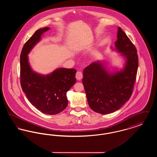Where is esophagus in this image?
Returning <instances> with one entry per match:
<instances>
[{"label": "esophagus", "instance_id": "34e87169", "mask_svg": "<svg viewBox=\"0 0 157 157\" xmlns=\"http://www.w3.org/2000/svg\"><path fill=\"white\" fill-rule=\"evenodd\" d=\"M83 77V75L81 71H78L76 74V78L78 80H81Z\"/></svg>", "mask_w": 157, "mask_h": 157}]
</instances>
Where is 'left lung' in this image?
Returning a JSON list of instances; mask_svg holds the SVG:
<instances>
[{
    "label": "left lung",
    "instance_id": "1",
    "mask_svg": "<svg viewBox=\"0 0 157 157\" xmlns=\"http://www.w3.org/2000/svg\"><path fill=\"white\" fill-rule=\"evenodd\" d=\"M116 49L126 58L124 68L116 73L108 72L100 62H93L83 70L82 83L90 108L95 112H115L131 97L136 81L138 57L134 45L118 28Z\"/></svg>",
    "mask_w": 157,
    "mask_h": 157
}]
</instances>
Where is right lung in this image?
<instances>
[{"mask_svg": "<svg viewBox=\"0 0 157 157\" xmlns=\"http://www.w3.org/2000/svg\"><path fill=\"white\" fill-rule=\"evenodd\" d=\"M49 28L36 30L25 44L21 53V85L30 103L40 112L55 115L63 111L68 101L67 93L76 82L75 69L59 68L47 75L33 72L28 54Z\"/></svg>", "mask_w": 157, "mask_h": 157, "instance_id": "obj_1", "label": "right lung"}]
</instances>
